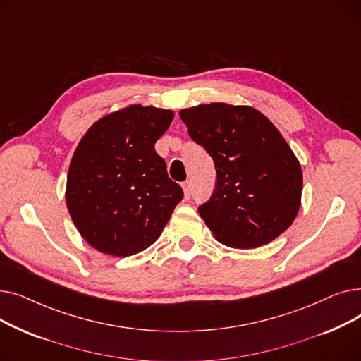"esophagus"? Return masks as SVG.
Segmentation results:
<instances>
[{
    "label": "esophagus",
    "mask_w": 361,
    "mask_h": 361,
    "mask_svg": "<svg viewBox=\"0 0 361 361\" xmlns=\"http://www.w3.org/2000/svg\"><path fill=\"white\" fill-rule=\"evenodd\" d=\"M183 190H184V196L188 199L192 196V192H193V187H192V183L190 181H184L183 183Z\"/></svg>",
    "instance_id": "1"
}]
</instances>
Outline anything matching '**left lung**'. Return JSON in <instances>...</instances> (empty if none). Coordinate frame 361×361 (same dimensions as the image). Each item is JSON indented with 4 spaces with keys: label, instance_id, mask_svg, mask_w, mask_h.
<instances>
[{
    "label": "left lung",
    "instance_id": "8db88e82",
    "mask_svg": "<svg viewBox=\"0 0 361 361\" xmlns=\"http://www.w3.org/2000/svg\"><path fill=\"white\" fill-rule=\"evenodd\" d=\"M187 133L214 159L216 183L199 214L216 240L255 249L295 219L302 173L278 128L252 106L197 105L180 111Z\"/></svg>",
    "mask_w": 361,
    "mask_h": 361
}]
</instances>
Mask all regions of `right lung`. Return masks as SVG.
<instances>
[{
    "instance_id": "add662e5",
    "label": "right lung",
    "mask_w": 361,
    "mask_h": 361,
    "mask_svg": "<svg viewBox=\"0 0 361 361\" xmlns=\"http://www.w3.org/2000/svg\"><path fill=\"white\" fill-rule=\"evenodd\" d=\"M173 118L169 109L131 105L98 120L75 147L66 202L93 249L120 257L143 252L184 197L155 150Z\"/></svg>"
}]
</instances>
